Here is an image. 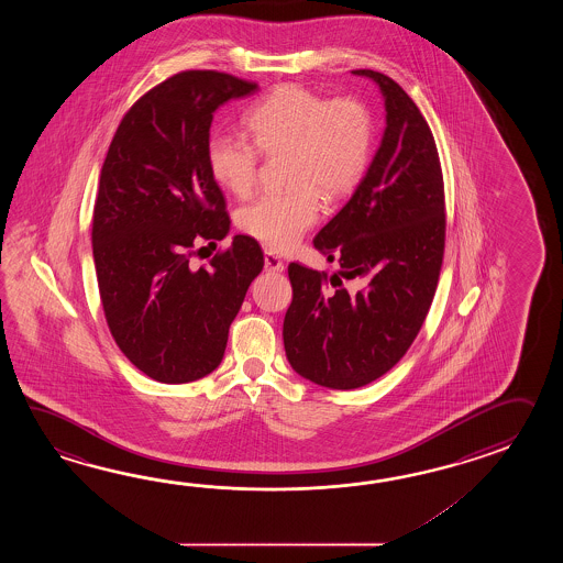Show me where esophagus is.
Masks as SVG:
<instances>
[{
    "label": "esophagus",
    "mask_w": 563,
    "mask_h": 563,
    "mask_svg": "<svg viewBox=\"0 0 563 563\" xmlns=\"http://www.w3.org/2000/svg\"><path fill=\"white\" fill-rule=\"evenodd\" d=\"M264 262L267 272H284V262H282V257L277 253L265 252Z\"/></svg>",
    "instance_id": "obj_1"
}]
</instances>
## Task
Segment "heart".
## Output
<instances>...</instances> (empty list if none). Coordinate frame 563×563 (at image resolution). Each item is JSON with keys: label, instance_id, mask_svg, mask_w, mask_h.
Segmentation results:
<instances>
[{"label": "heart", "instance_id": "b5f03b06", "mask_svg": "<svg viewBox=\"0 0 563 563\" xmlns=\"http://www.w3.org/2000/svg\"><path fill=\"white\" fill-rule=\"evenodd\" d=\"M265 155L289 151L291 191L265 192L243 207L240 228L269 250L294 247L320 217V190L334 199L358 183L371 155L372 126L356 100H323L301 86H279L247 114ZM257 150L241 136L213 134L207 168L219 187L245 197L257 179Z\"/></svg>", "mask_w": 563, "mask_h": 563}]
</instances>
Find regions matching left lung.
I'll list each match as a JSON object with an SVG mask.
<instances>
[{
    "instance_id": "1",
    "label": "left lung",
    "mask_w": 563,
    "mask_h": 563,
    "mask_svg": "<svg viewBox=\"0 0 563 563\" xmlns=\"http://www.w3.org/2000/svg\"><path fill=\"white\" fill-rule=\"evenodd\" d=\"M378 86L383 139L371 167L313 247L340 269L330 276L289 264L284 320L287 362L301 378L352 390L407 354L431 308L444 252V187L431 129L393 78L352 70ZM342 278L365 286L346 291Z\"/></svg>"
}]
</instances>
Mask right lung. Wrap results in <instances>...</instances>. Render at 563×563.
<instances>
[{"label": "right lung", "mask_w": 563, "mask_h": 563, "mask_svg": "<svg viewBox=\"0 0 563 563\" xmlns=\"http://www.w3.org/2000/svg\"><path fill=\"white\" fill-rule=\"evenodd\" d=\"M255 92L229 74H175L124 114L108 148L92 221L98 289L114 342L156 383L216 371L229 325L264 269L247 235H235L207 267L189 264L195 240H225L231 223L207 168L213 114Z\"/></svg>", "instance_id": "add662e5"}]
</instances>
